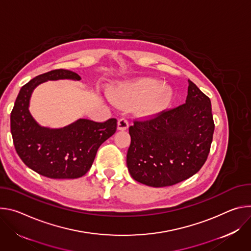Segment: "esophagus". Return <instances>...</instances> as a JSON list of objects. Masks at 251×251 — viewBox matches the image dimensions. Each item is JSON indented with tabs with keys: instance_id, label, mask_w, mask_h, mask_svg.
<instances>
[{
	"instance_id": "1",
	"label": "esophagus",
	"mask_w": 251,
	"mask_h": 251,
	"mask_svg": "<svg viewBox=\"0 0 251 251\" xmlns=\"http://www.w3.org/2000/svg\"><path fill=\"white\" fill-rule=\"evenodd\" d=\"M128 127V121L126 118H122L118 122V129L125 130Z\"/></svg>"
}]
</instances>
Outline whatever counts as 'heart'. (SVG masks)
I'll return each mask as SVG.
<instances>
[{
    "instance_id": "heart-1",
    "label": "heart",
    "mask_w": 251,
    "mask_h": 251,
    "mask_svg": "<svg viewBox=\"0 0 251 251\" xmlns=\"http://www.w3.org/2000/svg\"><path fill=\"white\" fill-rule=\"evenodd\" d=\"M172 98V89L154 78L138 79L118 92V99L124 104L142 101L140 111L144 116L157 114L171 102Z\"/></svg>"
}]
</instances>
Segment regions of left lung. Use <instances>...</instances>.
I'll return each instance as SVG.
<instances>
[{
  "label": "left lung",
  "instance_id": "obj_1",
  "mask_svg": "<svg viewBox=\"0 0 251 251\" xmlns=\"http://www.w3.org/2000/svg\"><path fill=\"white\" fill-rule=\"evenodd\" d=\"M128 131L126 164L132 178L153 187L176 184L207 159L214 131L210 100L188 79L184 103L135 119Z\"/></svg>",
  "mask_w": 251,
  "mask_h": 251
}]
</instances>
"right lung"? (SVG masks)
<instances>
[{"label": "right lung", "mask_w": 251, "mask_h": 251, "mask_svg": "<svg viewBox=\"0 0 251 251\" xmlns=\"http://www.w3.org/2000/svg\"><path fill=\"white\" fill-rule=\"evenodd\" d=\"M60 78L80 76L69 70H52L22 87L11 113V132L17 153L30 169L50 178H77L89 172L100 145L116 132L118 121L80 119L59 129L40 126L29 111L32 92L44 81Z\"/></svg>", "instance_id": "1"}]
</instances>
